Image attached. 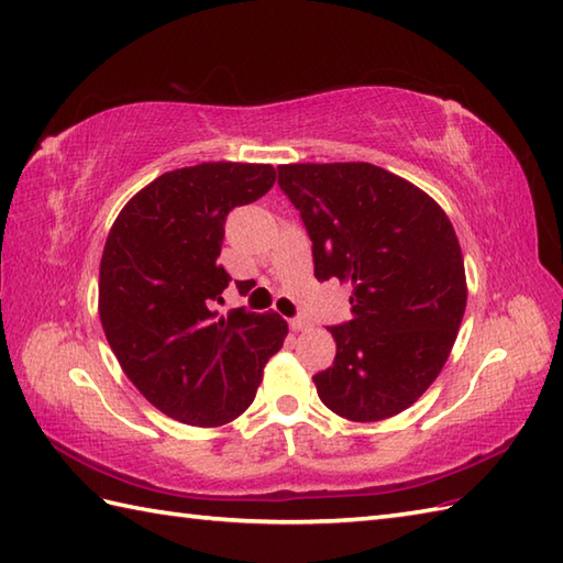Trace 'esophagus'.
Here are the masks:
<instances>
[{
    "label": "esophagus",
    "instance_id": "obj_1",
    "mask_svg": "<svg viewBox=\"0 0 563 563\" xmlns=\"http://www.w3.org/2000/svg\"><path fill=\"white\" fill-rule=\"evenodd\" d=\"M309 321L307 319H302V317H295V319H290V329L295 331V333H302V331H309Z\"/></svg>",
    "mask_w": 563,
    "mask_h": 563
}]
</instances>
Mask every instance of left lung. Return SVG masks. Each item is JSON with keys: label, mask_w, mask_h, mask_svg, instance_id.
<instances>
[{"label": "left lung", "mask_w": 563, "mask_h": 563, "mask_svg": "<svg viewBox=\"0 0 563 563\" xmlns=\"http://www.w3.org/2000/svg\"><path fill=\"white\" fill-rule=\"evenodd\" d=\"M278 186L312 239L317 280L353 285L349 324L319 399L355 423L385 421L433 385L466 307L452 222L426 190L367 162L283 164Z\"/></svg>", "instance_id": "left-lung-1"}]
</instances>
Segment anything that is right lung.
I'll return each mask as SVG.
<instances>
[{
    "instance_id": "add662e5",
    "label": "right lung",
    "mask_w": 563,
    "mask_h": 563,
    "mask_svg": "<svg viewBox=\"0 0 563 563\" xmlns=\"http://www.w3.org/2000/svg\"><path fill=\"white\" fill-rule=\"evenodd\" d=\"M271 164L202 162L125 202L99 271V317L128 379L186 426H224L256 397L288 324L275 312H214L230 285L218 258L232 208L266 196Z\"/></svg>"
}]
</instances>
